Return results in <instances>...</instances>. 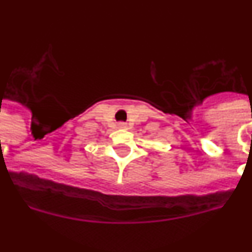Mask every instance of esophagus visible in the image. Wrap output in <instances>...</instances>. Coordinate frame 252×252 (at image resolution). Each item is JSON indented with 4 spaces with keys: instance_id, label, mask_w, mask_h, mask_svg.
<instances>
[{
    "instance_id": "1",
    "label": "esophagus",
    "mask_w": 252,
    "mask_h": 252,
    "mask_svg": "<svg viewBox=\"0 0 252 252\" xmlns=\"http://www.w3.org/2000/svg\"><path fill=\"white\" fill-rule=\"evenodd\" d=\"M126 123H124V122H120V123H118V128H122V129H126Z\"/></svg>"
}]
</instances>
